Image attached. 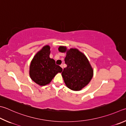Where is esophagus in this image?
Returning a JSON list of instances; mask_svg holds the SVG:
<instances>
[{
  "mask_svg": "<svg viewBox=\"0 0 126 126\" xmlns=\"http://www.w3.org/2000/svg\"><path fill=\"white\" fill-rule=\"evenodd\" d=\"M60 66H61V67L63 69V64H61V65H60Z\"/></svg>",
  "mask_w": 126,
  "mask_h": 126,
  "instance_id": "esophagus-1",
  "label": "esophagus"
}]
</instances>
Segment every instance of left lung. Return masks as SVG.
I'll return each instance as SVG.
<instances>
[{
  "mask_svg": "<svg viewBox=\"0 0 126 126\" xmlns=\"http://www.w3.org/2000/svg\"><path fill=\"white\" fill-rule=\"evenodd\" d=\"M58 50L66 53L65 62L67 67L61 73L66 85L72 91H80L88 85L93 76V70L88 60L77 49H67L66 47L60 46Z\"/></svg>",
  "mask_w": 126,
  "mask_h": 126,
  "instance_id": "8db88e82",
  "label": "left lung"
}]
</instances>
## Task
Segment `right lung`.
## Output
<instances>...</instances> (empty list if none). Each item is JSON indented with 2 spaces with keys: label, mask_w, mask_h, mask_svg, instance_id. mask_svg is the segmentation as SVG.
<instances>
[{
  "label": "right lung",
  "mask_w": 126,
  "mask_h": 126,
  "mask_svg": "<svg viewBox=\"0 0 126 126\" xmlns=\"http://www.w3.org/2000/svg\"><path fill=\"white\" fill-rule=\"evenodd\" d=\"M50 46L47 45L34 55L30 66V76L32 80L39 85L50 83L57 73L63 68L55 64V61L50 58Z\"/></svg>",
  "instance_id": "add662e5"
}]
</instances>
